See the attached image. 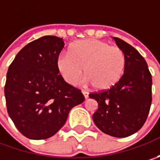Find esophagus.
Wrapping results in <instances>:
<instances>
[{"label":"esophagus","mask_w":160,"mask_h":160,"mask_svg":"<svg viewBox=\"0 0 160 160\" xmlns=\"http://www.w3.org/2000/svg\"><path fill=\"white\" fill-rule=\"evenodd\" d=\"M82 93L84 96V99H87L88 97H89V92H86V91H82Z\"/></svg>","instance_id":"obj_1"}]
</instances>
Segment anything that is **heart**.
<instances>
[{"label":"heart","mask_w":160,"mask_h":160,"mask_svg":"<svg viewBox=\"0 0 160 160\" xmlns=\"http://www.w3.org/2000/svg\"><path fill=\"white\" fill-rule=\"evenodd\" d=\"M126 68V56L119 47L107 42L84 39L72 44L69 54L57 58V69L68 84H75L83 75L99 91L108 90L119 82Z\"/></svg>","instance_id":"heart-1"}]
</instances>
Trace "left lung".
Returning a JSON list of instances; mask_svg holds the SVG:
<instances>
[{"instance_id": "1", "label": "left lung", "mask_w": 160, "mask_h": 160, "mask_svg": "<svg viewBox=\"0 0 160 160\" xmlns=\"http://www.w3.org/2000/svg\"><path fill=\"white\" fill-rule=\"evenodd\" d=\"M126 56V68L119 82L110 89L90 93L98 102L92 119L104 133L127 137L144 125L150 112L152 78L144 58L130 44L114 37Z\"/></svg>"}]
</instances>
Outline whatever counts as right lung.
I'll use <instances>...</instances> for the list:
<instances>
[{
    "instance_id": "add662e5",
    "label": "right lung",
    "mask_w": 160,
    "mask_h": 160,
    "mask_svg": "<svg viewBox=\"0 0 160 160\" xmlns=\"http://www.w3.org/2000/svg\"><path fill=\"white\" fill-rule=\"evenodd\" d=\"M62 38L45 35L29 42L10 64L4 93L7 110L18 130L32 140L52 137L64 126L72 108L81 104V91L57 69Z\"/></svg>"
}]
</instances>
